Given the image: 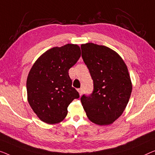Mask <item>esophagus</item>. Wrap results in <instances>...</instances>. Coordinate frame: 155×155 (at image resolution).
<instances>
[{"label": "esophagus", "instance_id": "esophagus-1", "mask_svg": "<svg viewBox=\"0 0 155 155\" xmlns=\"http://www.w3.org/2000/svg\"><path fill=\"white\" fill-rule=\"evenodd\" d=\"M78 93H79L80 96L81 95V94H83V90H82L81 88H80V89H78Z\"/></svg>", "mask_w": 155, "mask_h": 155}]
</instances>
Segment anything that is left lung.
I'll use <instances>...</instances> for the list:
<instances>
[{
  "instance_id": "left-lung-1",
  "label": "left lung",
  "mask_w": 155,
  "mask_h": 155,
  "mask_svg": "<svg viewBox=\"0 0 155 155\" xmlns=\"http://www.w3.org/2000/svg\"><path fill=\"white\" fill-rule=\"evenodd\" d=\"M82 58L93 80V91L81 98L87 117L99 125L112 124L122 114L132 85L127 65L111 48L93 43L81 46Z\"/></svg>"
}]
</instances>
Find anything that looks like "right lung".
I'll return each instance as SVG.
<instances>
[{
	"instance_id": "1",
	"label": "right lung",
	"mask_w": 155,
	"mask_h": 155,
	"mask_svg": "<svg viewBox=\"0 0 155 155\" xmlns=\"http://www.w3.org/2000/svg\"><path fill=\"white\" fill-rule=\"evenodd\" d=\"M80 47L68 44L48 50L37 60L27 78L28 101L41 121L63 120L68 107L79 94L71 86L69 70L81 57Z\"/></svg>"
}]
</instances>
